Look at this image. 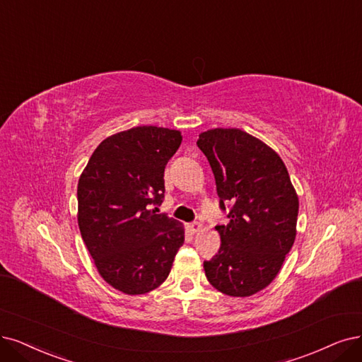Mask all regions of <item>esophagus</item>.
<instances>
[{
    "mask_svg": "<svg viewBox=\"0 0 362 362\" xmlns=\"http://www.w3.org/2000/svg\"><path fill=\"white\" fill-rule=\"evenodd\" d=\"M203 230V225L199 223V222H192V223H189V231H191V234H197V233H199Z\"/></svg>",
    "mask_w": 362,
    "mask_h": 362,
    "instance_id": "34e87169",
    "label": "esophagus"
}]
</instances>
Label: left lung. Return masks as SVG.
<instances>
[{
	"instance_id": "left-lung-1",
	"label": "left lung",
	"mask_w": 362,
	"mask_h": 362,
	"mask_svg": "<svg viewBox=\"0 0 362 362\" xmlns=\"http://www.w3.org/2000/svg\"><path fill=\"white\" fill-rule=\"evenodd\" d=\"M216 180L221 247L204 261L209 282L231 297H249L272 284L296 240L298 197L284 160L261 140L237 128L199 134Z\"/></svg>"
}]
</instances>
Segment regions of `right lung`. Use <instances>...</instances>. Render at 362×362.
I'll use <instances>...</instances> for the list:
<instances>
[{
    "label": "right lung",
    "mask_w": 362,
    "mask_h": 362,
    "mask_svg": "<svg viewBox=\"0 0 362 362\" xmlns=\"http://www.w3.org/2000/svg\"><path fill=\"white\" fill-rule=\"evenodd\" d=\"M180 143V131L168 128L117 132L100 143L78 179L80 234L103 279L128 296L163 284L185 242L183 226L155 207Z\"/></svg>",
    "instance_id": "right-lung-1"
}]
</instances>
